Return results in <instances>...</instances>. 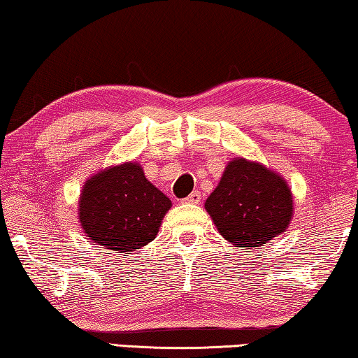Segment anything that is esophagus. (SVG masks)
Instances as JSON below:
<instances>
[{
    "label": "esophagus",
    "instance_id": "obj_1",
    "mask_svg": "<svg viewBox=\"0 0 358 358\" xmlns=\"http://www.w3.org/2000/svg\"><path fill=\"white\" fill-rule=\"evenodd\" d=\"M184 201H185V203H195V205H196V203L201 201V194H200V192H198V190L192 192V194H190L189 196L184 198Z\"/></svg>",
    "mask_w": 358,
    "mask_h": 358
}]
</instances>
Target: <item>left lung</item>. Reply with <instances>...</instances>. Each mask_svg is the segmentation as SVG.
Wrapping results in <instances>:
<instances>
[{
    "label": "left lung",
    "instance_id": "8db88e82",
    "mask_svg": "<svg viewBox=\"0 0 358 358\" xmlns=\"http://www.w3.org/2000/svg\"><path fill=\"white\" fill-rule=\"evenodd\" d=\"M205 208L225 240L251 250L287 230L293 198L278 174L236 158L225 168Z\"/></svg>",
    "mask_w": 358,
    "mask_h": 358
}]
</instances>
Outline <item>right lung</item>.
Segmentation results:
<instances>
[{"label": "right lung", "mask_w": 358, "mask_h": 358, "mask_svg": "<svg viewBox=\"0 0 358 358\" xmlns=\"http://www.w3.org/2000/svg\"><path fill=\"white\" fill-rule=\"evenodd\" d=\"M171 200L148 182L137 163L108 168L87 180L80 221L92 243L131 255L152 241Z\"/></svg>", "instance_id": "1"}]
</instances>
